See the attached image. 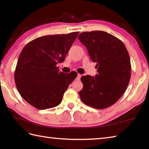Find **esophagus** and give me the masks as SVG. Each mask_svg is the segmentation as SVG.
<instances>
[{
  "instance_id": "esophagus-1",
  "label": "esophagus",
  "mask_w": 149,
  "mask_h": 149,
  "mask_svg": "<svg viewBox=\"0 0 149 149\" xmlns=\"http://www.w3.org/2000/svg\"><path fill=\"white\" fill-rule=\"evenodd\" d=\"M81 77V75L79 74H77V77H76V79H77V80H80Z\"/></svg>"
}]
</instances>
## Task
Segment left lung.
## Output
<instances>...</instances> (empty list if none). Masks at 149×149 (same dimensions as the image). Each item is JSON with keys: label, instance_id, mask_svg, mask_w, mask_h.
Returning <instances> with one entry per match:
<instances>
[{"label": "left lung", "instance_id": "left-lung-1", "mask_svg": "<svg viewBox=\"0 0 149 149\" xmlns=\"http://www.w3.org/2000/svg\"><path fill=\"white\" fill-rule=\"evenodd\" d=\"M78 39L86 47L98 74L85 75L79 92L83 102L95 109L107 108L118 100L131 78L130 57L121 40L104 31L84 32Z\"/></svg>", "mask_w": 149, "mask_h": 149}]
</instances>
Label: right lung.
I'll list each match as a JSON object with an SVG mask.
<instances>
[{"mask_svg": "<svg viewBox=\"0 0 149 149\" xmlns=\"http://www.w3.org/2000/svg\"><path fill=\"white\" fill-rule=\"evenodd\" d=\"M78 34L39 37L22 49L15 71V81L19 93L31 106L46 109L61 102L64 93L77 74L59 72L56 65L65 61Z\"/></svg>", "mask_w": 149, "mask_h": 149, "instance_id": "1", "label": "right lung"}]
</instances>
